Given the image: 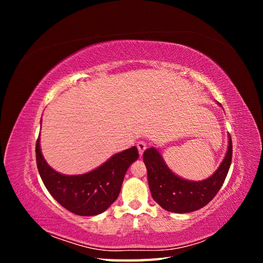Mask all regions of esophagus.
Wrapping results in <instances>:
<instances>
[{
    "label": "esophagus",
    "mask_w": 263,
    "mask_h": 263,
    "mask_svg": "<svg viewBox=\"0 0 263 263\" xmlns=\"http://www.w3.org/2000/svg\"><path fill=\"white\" fill-rule=\"evenodd\" d=\"M137 148H138V151H139V154H140V156L144 154V151L146 150V148H147V144L145 141H139L138 144H137Z\"/></svg>",
    "instance_id": "obj_1"
}]
</instances>
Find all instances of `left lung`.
<instances>
[{
  "label": "left lung",
  "mask_w": 263,
  "mask_h": 263,
  "mask_svg": "<svg viewBox=\"0 0 263 263\" xmlns=\"http://www.w3.org/2000/svg\"><path fill=\"white\" fill-rule=\"evenodd\" d=\"M233 144L228 135V147L221 163L211 177L202 181L183 179L173 173L155 147L145 150L148 184L154 200L165 211L191 213L209 204L220 190L232 163Z\"/></svg>",
  "instance_id": "left-lung-1"
}]
</instances>
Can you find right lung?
<instances>
[{
  "label": "right lung",
  "mask_w": 263,
  "mask_h": 263,
  "mask_svg": "<svg viewBox=\"0 0 263 263\" xmlns=\"http://www.w3.org/2000/svg\"><path fill=\"white\" fill-rule=\"evenodd\" d=\"M41 136L36 142V161L46 189L61 206L80 216H95L105 212L121 192L129 165L137 160L136 146L110 157L97 169L78 176L53 170L41 150Z\"/></svg>",
  "instance_id": "add662e5"
}]
</instances>
